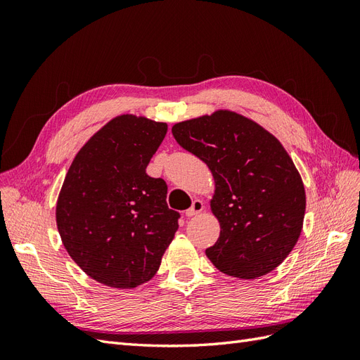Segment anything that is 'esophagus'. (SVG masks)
Masks as SVG:
<instances>
[{"label":"esophagus","instance_id":"obj_1","mask_svg":"<svg viewBox=\"0 0 360 360\" xmlns=\"http://www.w3.org/2000/svg\"><path fill=\"white\" fill-rule=\"evenodd\" d=\"M202 210H204V202L201 200H195L191 205V209L186 210V216L193 217V216H197L198 213H201Z\"/></svg>","mask_w":360,"mask_h":360}]
</instances>
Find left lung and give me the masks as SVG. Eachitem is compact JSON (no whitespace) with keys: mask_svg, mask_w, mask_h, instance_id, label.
Listing matches in <instances>:
<instances>
[{"mask_svg":"<svg viewBox=\"0 0 360 360\" xmlns=\"http://www.w3.org/2000/svg\"><path fill=\"white\" fill-rule=\"evenodd\" d=\"M172 135L214 179L210 207L221 234L205 249L207 258L240 279L275 270L297 243L307 209L287 150L258 123L226 110L174 124Z\"/></svg>","mask_w":360,"mask_h":360,"instance_id":"1","label":"left lung"}]
</instances>
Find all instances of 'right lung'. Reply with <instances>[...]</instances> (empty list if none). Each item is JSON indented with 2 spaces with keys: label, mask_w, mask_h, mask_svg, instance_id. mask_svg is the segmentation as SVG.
I'll return each mask as SVG.
<instances>
[{
  "label": "right lung",
  "mask_w": 360,
  "mask_h": 360,
  "mask_svg": "<svg viewBox=\"0 0 360 360\" xmlns=\"http://www.w3.org/2000/svg\"><path fill=\"white\" fill-rule=\"evenodd\" d=\"M167 123L124 114L75 156L57 201V226L72 259L103 285L135 288L159 270L179 228L165 180L146 172Z\"/></svg>",
  "instance_id": "add662e5"
}]
</instances>
